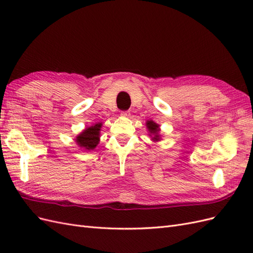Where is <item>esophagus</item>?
Instances as JSON below:
<instances>
[{"mask_svg": "<svg viewBox=\"0 0 253 253\" xmlns=\"http://www.w3.org/2000/svg\"><path fill=\"white\" fill-rule=\"evenodd\" d=\"M129 115H131V114H129V112H122L121 113V116L122 117H126V118L129 117Z\"/></svg>", "mask_w": 253, "mask_h": 253, "instance_id": "1", "label": "esophagus"}]
</instances>
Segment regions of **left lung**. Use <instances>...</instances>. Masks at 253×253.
<instances>
[{"instance_id":"obj_1","label":"left lung","mask_w":253,"mask_h":253,"mask_svg":"<svg viewBox=\"0 0 253 253\" xmlns=\"http://www.w3.org/2000/svg\"><path fill=\"white\" fill-rule=\"evenodd\" d=\"M145 126H147L149 136L151 137V140L154 142H158L162 140V135H160V127L155 121L148 120L145 122Z\"/></svg>"}]
</instances>
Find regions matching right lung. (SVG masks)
I'll return each mask as SVG.
<instances>
[{
    "label": "right lung",
    "instance_id": "right-lung-1",
    "mask_svg": "<svg viewBox=\"0 0 253 253\" xmlns=\"http://www.w3.org/2000/svg\"><path fill=\"white\" fill-rule=\"evenodd\" d=\"M102 127V122H97L91 126L84 128L76 136L75 141L82 150L90 151L94 150L99 141H100V131Z\"/></svg>",
    "mask_w": 253,
    "mask_h": 253
}]
</instances>
